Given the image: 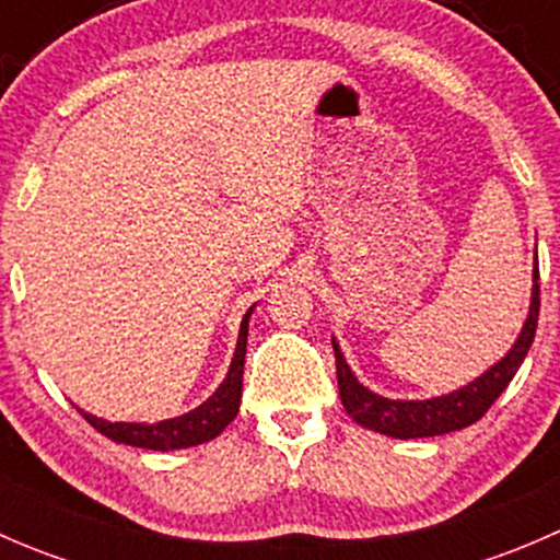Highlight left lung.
I'll list each match as a JSON object with an SVG mask.
<instances>
[{
  "label": "left lung",
  "mask_w": 560,
  "mask_h": 560,
  "mask_svg": "<svg viewBox=\"0 0 560 560\" xmlns=\"http://www.w3.org/2000/svg\"><path fill=\"white\" fill-rule=\"evenodd\" d=\"M536 319H539V268L534 265V284H530V306L525 316L521 332H517L515 343L510 352L490 365L488 371L471 380L468 385L453 389V393L433 395V398L422 400H400L385 398V395L374 393L354 376L349 369L347 358H343L341 347L332 338V352H336V376H338V393H341V404L347 415L352 417L358 425L369 428V431L385 433L393 439H428L442 436V433L460 431V428L474 425L490 406L495 404L506 385L515 380L517 369L523 365L525 354H528L530 343H534Z\"/></svg>",
  "instance_id": "8db88e82"
}]
</instances>
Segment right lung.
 Here are the masks:
<instances>
[{
  "mask_svg": "<svg viewBox=\"0 0 560 560\" xmlns=\"http://www.w3.org/2000/svg\"><path fill=\"white\" fill-rule=\"evenodd\" d=\"M254 306L248 308L241 319L238 343H235L233 363H230L224 382L213 389L211 398L202 400L186 415L171 417L160 422H110L97 415L78 409L89 420V425L97 428L107 439L116 444H129V447L156 450V453H171V450H186L206 444L217 439L230 422L235 420L241 406V389H244V360H246V338H248V319H252Z\"/></svg>",
  "mask_w": 560,
  "mask_h": 560,
  "instance_id": "right-lung-1",
  "label": "right lung"
}]
</instances>
